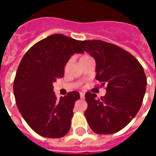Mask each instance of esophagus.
<instances>
[{
	"mask_svg": "<svg viewBox=\"0 0 156 156\" xmlns=\"http://www.w3.org/2000/svg\"><path fill=\"white\" fill-rule=\"evenodd\" d=\"M80 95L81 98H82V99L84 98V95H85L84 93H83V92H80Z\"/></svg>",
	"mask_w": 156,
	"mask_h": 156,
	"instance_id": "obj_1",
	"label": "esophagus"
}]
</instances>
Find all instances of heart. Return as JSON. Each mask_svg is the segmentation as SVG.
Returning a JSON list of instances; mask_svg holds the SVG:
<instances>
[{
	"label": "heart",
	"mask_w": 156,
	"mask_h": 156,
	"mask_svg": "<svg viewBox=\"0 0 156 156\" xmlns=\"http://www.w3.org/2000/svg\"><path fill=\"white\" fill-rule=\"evenodd\" d=\"M90 58V56H88V55H83V56H82V57L80 58V60H83V59H87V58ZM67 66H68V63H67V64L66 65V66H65V67H67Z\"/></svg>",
	"instance_id": "obj_1"
}]
</instances>
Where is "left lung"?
<instances>
[{"instance_id": "1", "label": "left lung", "mask_w": 156, "mask_h": 156, "mask_svg": "<svg viewBox=\"0 0 156 156\" xmlns=\"http://www.w3.org/2000/svg\"><path fill=\"white\" fill-rule=\"evenodd\" d=\"M96 62V80L105 86V96L85 94L84 115L98 134H110L124 128L142 105L147 79L137 58L120 47L100 40L78 41Z\"/></svg>"}]
</instances>
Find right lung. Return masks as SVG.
Listing matches in <instances>:
<instances>
[{"label": "right lung", "mask_w": 156, "mask_h": 156, "mask_svg": "<svg viewBox=\"0 0 156 156\" xmlns=\"http://www.w3.org/2000/svg\"><path fill=\"white\" fill-rule=\"evenodd\" d=\"M78 41L53 34L27 51L14 80L16 102L22 116L42 137L59 138L69 131L78 91L58 99L53 83L64 76V67L71 55L83 53Z\"/></svg>", "instance_id": "1"}]
</instances>
